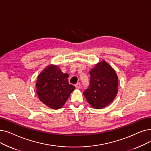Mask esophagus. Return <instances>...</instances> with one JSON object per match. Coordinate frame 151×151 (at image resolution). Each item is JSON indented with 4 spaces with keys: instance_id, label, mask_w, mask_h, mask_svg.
I'll return each mask as SVG.
<instances>
[{
    "instance_id": "obj_1",
    "label": "esophagus",
    "mask_w": 151,
    "mask_h": 151,
    "mask_svg": "<svg viewBox=\"0 0 151 151\" xmlns=\"http://www.w3.org/2000/svg\"><path fill=\"white\" fill-rule=\"evenodd\" d=\"M75 87H76L77 89L80 88V87H81V84H80V83H77L75 84Z\"/></svg>"
}]
</instances>
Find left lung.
I'll return each mask as SVG.
<instances>
[{
    "label": "left lung",
    "instance_id": "obj_1",
    "mask_svg": "<svg viewBox=\"0 0 151 151\" xmlns=\"http://www.w3.org/2000/svg\"><path fill=\"white\" fill-rule=\"evenodd\" d=\"M89 86L83 94L93 108L101 109L112 102L118 93V76L105 60L96 64L89 72Z\"/></svg>",
    "mask_w": 151,
    "mask_h": 151
}]
</instances>
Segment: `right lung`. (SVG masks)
I'll use <instances>...</instances> for the list:
<instances>
[{
	"mask_svg": "<svg viewBox=\"0 0 151 151\" xmlns=\"http://www.w3.org/2000/svg\"><path fill=\"white\" fill-rule=\"evenodd\" d=\"M68 76L55 65H50L43 70L37 76L36 84L39 100L52 109L62 108L75 89L69 84Z\"/></svg>",
	"mask_w": 151,
	"mask_h": 151,
	"instance_id": "add662e5",
	"label": "right lung"
}]
</instances>
